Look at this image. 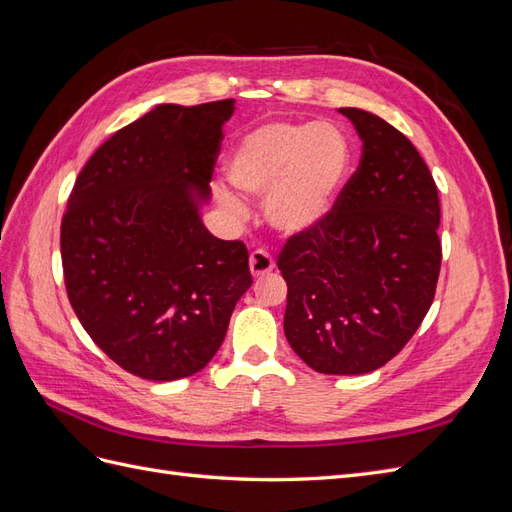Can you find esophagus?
Returning <instances> with one entry per match:
<instances>
[{"mask_svg": "<svg viewBox=\"0 0 512 512\" xmlns=\"http://www.w3.org/2000/svg\"><path fill=\"white\" fill-rule=\"evenodd\" d=\"M275 269V260L265 250H254L250 254V271L254 277H265Z\"/></svg>", "mask_w": 512, "mask_h": 512, "instance_id": "obj_1", "label": "esophagus"}]
</instances>
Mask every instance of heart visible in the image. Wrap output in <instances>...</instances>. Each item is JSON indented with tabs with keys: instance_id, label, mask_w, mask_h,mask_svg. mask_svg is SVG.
<instances>
[{
	"instance_id": "obj_1",
	"label": "heart",
	"mask_w": 512,
	"mask_h": 512,
	"mask_svg": "<svg viewBox=\"0 0 512 512\" xmlns=\"http://www.w3.org/2000/svg\"><path fill=\"white\" fill-rule=\"evenodd\" d=\"M346 134L329 121H275L247 134L226 164L228 181L247 196H265V218L282 235H303L329 218L350 173ZM237 218L245 205L220 190Z\"/></svg>"
}]
</instances>
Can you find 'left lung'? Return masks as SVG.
Here are the masks:
<instances>
[{
  "mask_svg": "<svg viewBox=\"0 0 512 512\" xmlns=\"http://www.w3.org/2000/svg\"><path fill=\"white\" fill-rule=\"evenodd\" d=\"M363 143L356 173L318 228L280 254L284 333L320 374H369L408 344L440 275V200L421 153L391 123L339 108Z\"/></svg>",
  "mask_w": 512,
  "mask_h": 512,
  "instance_id": "left-lung-1",
  "label": "left lung"
}]
</instances>
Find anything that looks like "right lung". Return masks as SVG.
<instances>
[{"instance_id":"right-lung-1","label":"right lung","mask_w":512,"mask_h":512,"mask_svg":"<svg viewBox=\"0 0 512 512\" xmlns=\"http://www.w3.org/2000/svg\"><path fill=\"white\" fill-rule=\"evenodd\" d=\"M235 100L158 104L89 158L61 222L76 318L130 374L194 376L224 342L252 286L241 241L203 224L222 126Z\"/></svg>"}]
</instances>
